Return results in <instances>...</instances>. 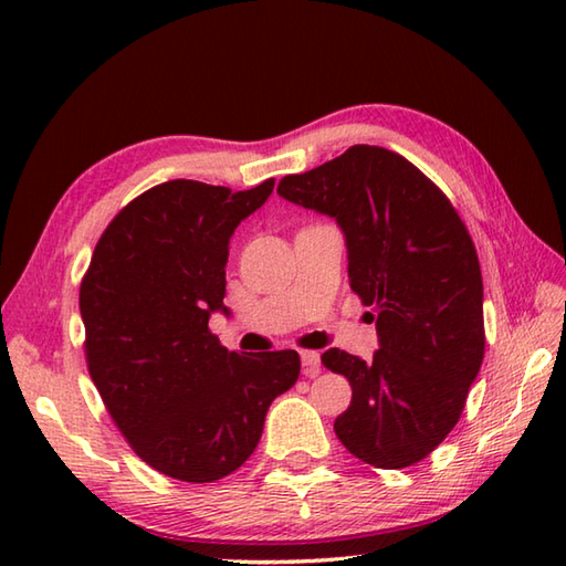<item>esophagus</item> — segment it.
I'll return each mask as SVG.
<instances>
[{"label":"esophagus","instance_id":"34e87169","mask_svg":"<svg viewBox=\"0 0 566 566\" xmlns=\"http://www.w3.org/2000/svg\"><path fill=\"white\" fill-rule=\"evenodd\" d=\"M302 365H304L306 377H316L321 371V355L314 353V350H304L302 353Z\"/></svg>","mask_w":566,"mask_h":566}]
</instances>
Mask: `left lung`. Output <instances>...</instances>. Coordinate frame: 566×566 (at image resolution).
Segmentation results:
<instances>
[{
  "label": "left lung",
  "instance_id": "8db88e82",
  "mask_svg": "<svg viewBox=\"0 0 566 566\" xmlns=\"http://www.w3.org/2000/svg\"><path fill=\"white\" fill-rule=\"evenodd\" d=\"M276 191L338 221L350 290L377 308L369 363L338 347L321 355L353 387L335 436L379 469L426 460L460 420L484 359L482 268L464 221L413 163L379 146L286 175Z\"/></svg>",
  "mask_w": 566,
  "mask_h": 566
}]
</instances>
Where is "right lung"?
<instances>
[{
    "label": "right lung",
    "instance_id": "add662e5",
    "mask_svg": "<svg viewBox=\"0 0 566 566\" xmlns=\"http://www.w3.org/2000/svg\"><path fill=\"white\" fill-rule=\"evenodd\" d=\"M274 179L231 191L170 179L106 226L80 284L84 357L116 428L143 462L179 482L223 479L258 448L264 416L302 369L296 350H226L228 240Z\"/></svg>",
    "mask_w": 566,
    "mask_h": 566
}]
</instances>
